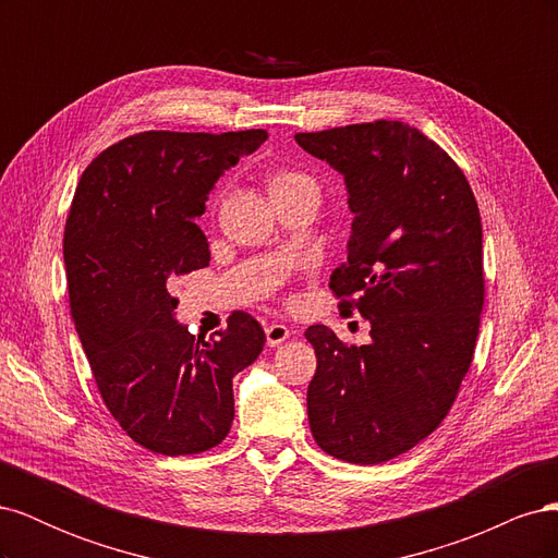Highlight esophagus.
Here are the masks:
<instances>
[{"label":"esophagus","instance_id":"esophagus-1","mask_svg":"<svg viewBox=\"0 0 558 558\" xmlns=\"http://www.w3.org/2000/svg\"><path fill=\"white\" fill-rule=\"evenodd\" d=\"M265 335H267L269 347H279L283 340H289L291 330L286 328L283 324H269V326H265Z\"/></svg>","mask_w":558,"mask_h":558}]
</instances>
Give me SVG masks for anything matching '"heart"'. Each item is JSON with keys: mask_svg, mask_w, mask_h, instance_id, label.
<instances>
[{"mask_svg": "<svg viewBox=\"0 0 558 558\" xmlns=\"http://www.w3.org/2000/svg\"><path fill=\"white\" fill-rule=\"evenodd\" d=\"M263 181H265L267 195L272 202L293 197L300 193H316L318 195V185L310 174L293 170V167H286V165L267 167L263 174Z\"/></svg>", "mask_w": 558, "mask_h": 558, "instance_id": "obj_1", "label": "heart"}]
</instances>
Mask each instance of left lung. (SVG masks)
I'll return each instance as SVG.
<instances>
[{
  "label": "left lung",
  "mask_w": 558,
  "mask_h": 558,
  "mask_svg": "<svg viewBox=\"0 0 558 558\" xmlns=\"http://www.w3.org/2000/svg\"><path fill=\"white\" fill-rule=\"evenodd\" d=\"M307 154L344 174L353 211L347 263L330 291L373 342L310 326L316 373L310 428L335 459L391 461L442 424L475 356L484 310L477 199L459 165L400 121L298 132Z\"/></svg>",
  "instance_id": "1"
}]
</instances>
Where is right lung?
<instances>
[{"label": "right lung", "instance_id": "1", "mask_svg": "<svg viewBox=\"0 0 558 558\" xmlns=\"http://www.w3.org/2000/svg\"><path fill=\"white\" fill-rule=\"evenodd\" d=\"M265 140V130H148L105 148L78 179L62 240L72 318L107 410L154 453L221 445L232 377L265 347L246 312L195 340L170 293L177 277L209 265L195 221L214 181Z\"/></svg>", "mask_w": 558, "mask_h": 558}]
</instances>
